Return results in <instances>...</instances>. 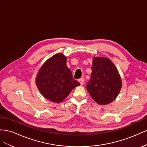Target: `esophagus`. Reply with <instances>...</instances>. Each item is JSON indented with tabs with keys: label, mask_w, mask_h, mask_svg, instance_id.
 I'll return each instance as SVG.
<instances>
[{
	"label": "esophagus",
	"mask_w": 147,
	"mask_h": 147,
	"mask_svg": "<svg viewBox=\"0 0 147 147\" xmlns=\"http://www.w3.org/2000/svg\"><path fill=\"white\" fill-rule=\"evenodd\" d=\"M84 81V78H81V79H79V83L81 84V85H83Z\"/></svg>",
	"instance_id": "esophagus-1"
}]
</instances>
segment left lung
Here are the masks:
<instances>
[{
  "instance_id": "obj_1",
  "label": "left lung",
  "mask_w": 147,
  "mask_h": 147,
  "mask_svg": "<svg viewBox=\"0 0 147 147\" xmlns=\"http://www.w3.org/2000/svg\"><path fill=\"white\" fill-rule=\"evenodd\" d=\"M122 86L120 75L114 63L105 57H94L92 74L86 88L98 104L105 105L118 95Z\"/></svg>"
}]
</instances>
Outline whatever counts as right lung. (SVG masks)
<instances>
[{
  "label": "right lung",
  "mask_w": 147,
  "mask_h": 147,
  "mask_svg": "<svg viewBox=\"0 0 147 147\" xmlns=\"http://www.w3.org/2000/svg\"><path fill=\"white\" fill-rule=\"evenodd\" d=\"M66 59L62 53L50 57L41 66L36 78V86L44 97L57 103L63 101L74 87L80 85L73 79Z\"/></svg>",
  "instance_id": "add662e5"
}]
</instances>
